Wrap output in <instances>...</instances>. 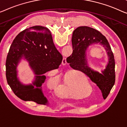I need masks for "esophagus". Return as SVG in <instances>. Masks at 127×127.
<instances>
[{
    "mask_svg": "<svg viewBox=\"0 0 127 127\" xmlns=\"http://www.w3.org/2000/svg\"><path fill=\"white\" fill-rule=\"evenodd\" d=\"M66 63H67V60H66V58H64L63 60H62V64H63V65H65Z\"/></svg>",
    "mask_w": 127,
    "mask_h": 127,
    "instance_id": "1",
    "label": "esophagus"
}]
</instances>
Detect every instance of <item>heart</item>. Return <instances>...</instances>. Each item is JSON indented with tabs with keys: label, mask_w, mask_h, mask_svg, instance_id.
<instances>
[{
	"label": "heart",
	"mask_w": 127,
	"mask_h": 127,
	"mask_svg": "<svg viewBox=\"0 0 127 127\" xmlns=\"http://www.w3.org/2000/svg\"><path fill=\"white\" fill-rule=\"evenodd\" d=\"M78 75L76 72L71 71L65 73L64 75L63 80L60 82L59 87L57 91V94L60 97L65 99H77L76 90L77 82H78ZM83 79L86 82H88V78L83 73H81ZM48 83L49 86L52 89L56 88L58 84V81L56 77L51 75L48 79ZM88 84L90 83L88 82ZM90 89L87 85H84L82 88L79 89L77 92L83 95H86L89 93ZM92 92V88L91 87V92Z\"/></svg>",
	"instance_id": "1"
}]
</instances>
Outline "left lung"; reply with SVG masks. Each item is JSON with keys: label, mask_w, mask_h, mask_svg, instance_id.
<instances>
[{"label": "left lung", "mask_w": 127, "mask_h": 127, "mask_svg": "<svg viewBox=\"0 0 127 127\" xmlns=\"http://www.w3.org/2000/svg\"><path fill=\"white\" fill-rule=\"evenodd\" d=\"M99 44L107 52L109 63L102 73L95 71L88 65L86 52L89 46ZM73 52L67 58V62L74 69L83 72L96 83L105 99L115 82V62L113 54L108 41L101 32L87 26H80L73 32L72 37Z\"/></svg>", "instance_id": "left-lung-1"}]
</instances>
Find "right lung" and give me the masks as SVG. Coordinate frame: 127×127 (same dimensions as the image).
I'll use <instances>...</instances> for the list:
<instances>
[{"label": "right lung", "instance_id": "1", "mask_svg": "<svg viewBox=\"0 0 127 127\" xmlns=\"http://www.w3.org/2000/svg\"><path fill=\"white\" fill-rule=\"evenodd\" d=\"M22 58L29 62L35 75L32 84L23 85L17 77V67ZM62 60L48 28L40 26L27 28L16 36L9 48L5 63L7 83L22 100L46 104L48 100L41 89L46 78L44 73L58 68Z\"/></svg>", "mask_w": 127, "mask_h": 127}]
</instances>
